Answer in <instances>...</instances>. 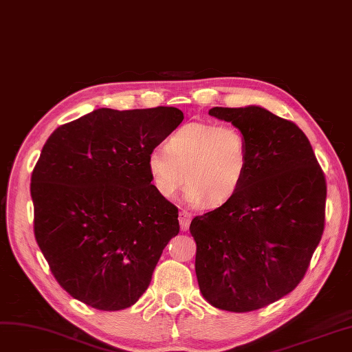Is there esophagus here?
Returning <instances> with one entry per match:
<instances>
[{
  "mask_svg": "<svg viewBox=\"0 0 352 352\" xmlns=\"http://www.w3.org/2000/svg\"><path fill=\"white\" fill-rule=\"evenodd\" d=\"M178 219H179V226H181V230H183V231H187V230H188V226H190V222H191V213H188L187 210L179 212V217H178Z\"/></svg>",
  "mask_w": 352,
  "mask_h": 352,
  "instance_id": "esophagus-1",
  "label": "esophagus"
}]
</instances>
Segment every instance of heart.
Returning a JSON list of instances; mask_svg holds the SVG:
<instances>
[{
	"instance_id": "heart-1",
	"label": "heart",
	"mask_w": 352,
	"mask_h": 352,
	"mask_svg": "<svg viewBox=\"0 0 352 352\" xmlns=\"http://www.w3.org/2000/svg\"><path fill=\"white\" fill-rule=\"evenodd\" d=\"M250 164L247 135L235 126L195 121L178 129L166 147L147 155L155 190L171 199L187 179L186 200L192 206L217 208L231 200L241 188Z\"/></svg>"
}]
</instances>
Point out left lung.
Instances as JSON below:
<instances>
[{"mask_svg": "<svg viewBox=\"0 0 352 352\" xmlns=\"http://www.w3.org/2000/svg\"><path fill=\"white\" fill-rule=\"evenodd\" d=\"M244 131L247 177L236 195L190 223L196 275L213 307L245 313L302 280L324 231L326 178L297 124L260 107L209 109Z\"/></svg>", "mask_w": 352, "mask_h": 352, "instance_id": "8db88e82", "label": "left lung"}]
</instances>
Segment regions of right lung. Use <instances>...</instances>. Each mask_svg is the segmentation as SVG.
Masks as SVG:
<instances>
[{"label": "right lung", "mask_w": 352, "mask_h": 352, "mask_svg": "<svg viewBox=\"0 0 352 352\" xmlns=\"http://www.w3.org/2000/svg\"><path fill=\"white\" fill-rule=\"evenodd\" d=\"M184 120L178 108H99L56 129L30 178L33 231L56 282L90 307L117 311L149 287L178 208L147 155Z\"/></svg>", "instance_id": "1"}]
</instances>
